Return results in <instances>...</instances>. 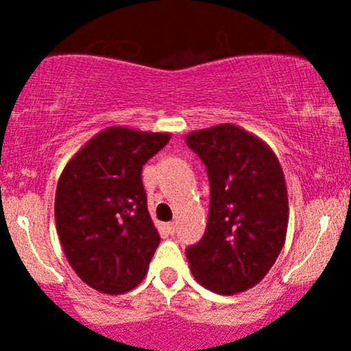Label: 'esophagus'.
<instances>
[{"label":"esophagus","mask_w":351,"mask_h":351,"mask_svg":"<svg viewBox=\"0 0 351 351\" xmlns=\"http://www.w3.org/2000/svg\"><path fill=\"white\" fill-rule=\"evenodd\" d=\"M165 229H166V232H168V234H175V231H176V224L175 222H169V224H166L165 226Z\"/></svg>","instance_id":"obj_1"}]
</instances>
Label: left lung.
<instances>
[{
  "instance_id": "1",
  "label": "left lung",
  "mask_w": 351,
  "mask_h": 351,
  "mask_svg": "<svg viewBox=\"0 0 351 351\" xmlns=\"http://www.w3.org/2000/svg\"><path fill=\"white\" fill-rule=\"evenodd\" d=\"M185 141L210 182L207 229L186 250L190 270L205 289L234 295L263 280L285 244L284 171L265 141L232 123L195 130Z\"/></svg>"
}]
</instances>
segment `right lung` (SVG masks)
I'll list each match as a JSON object with an SVG mask.
<instances>
[{
    "label": "right lung",
    "instance_id": "obj_1",
    "mask_svg": "<svg viewBox=\"0 0 351 351\" xmlns=\"http://www.w3.org/2000/svg\"><path fill=\"white\" fill-rule=\"evenodd\" d=\"M169 137L108 127L91 137L59 176V241L77 277L98 292H129L146 277L159 234L141 171Z\"/></svg>",
    "mask_w": 351,
    "mask_h": 351
}]
</instances>
